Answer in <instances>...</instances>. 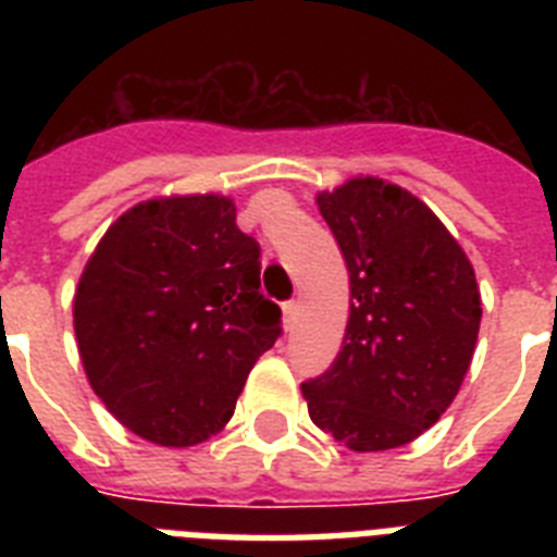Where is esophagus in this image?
<instances>
[{
    "instance_id": "1",
    "label": "esophagus",
    "mask_w": 557,
    "mask_h": 557,
    "mask_svg": "<svg viewBox=\"0 0 557 557\" xmlns=\"http://www.w3.org/2000/svg\"><path fill=\"white\" fill-rule=\"evenodd\" d=\"M297 312H300L297 300H288V304H283V323H286V330H295Z\"/></svg>"
}]
</instances>
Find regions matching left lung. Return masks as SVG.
Returning <instances> with one entry per match:
<instances>
[{"label": "left lung", "instance_id": "8db88e82", "mask_svg": "<svg viewBox=\"0 0 557 557\" xmlns=\"http://www.w3.org/2000/svg\"><path fill=\"white\" fill-rule=\"evenodd\" d=\"M349 271V321L332 367L300 384L309 416L349 450H389L440 422L480 332L471 262L424 201L384 178L318 193Z\"/></svg>", "mask_w": 557, "mask_h": 557}]
</instances>
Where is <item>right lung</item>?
Here are the masks:
<instances>
[{"label": "right lung", "mask_w": 557, "mask_h": 557, "mask_svg": "<svg viewBox=\"0 0 557 557\" xmlns=\"http://www.w3.org/2000/svg\"><path fill=\"white\" fill-rule=\"evenodd\" d=\"M280 332V306L260 292V245L216 193L126 210L74 295L91 389L124 428L164 448H190L225 428Z\"/></svg>", "instance_id": "add662e5"}]
</instances>
